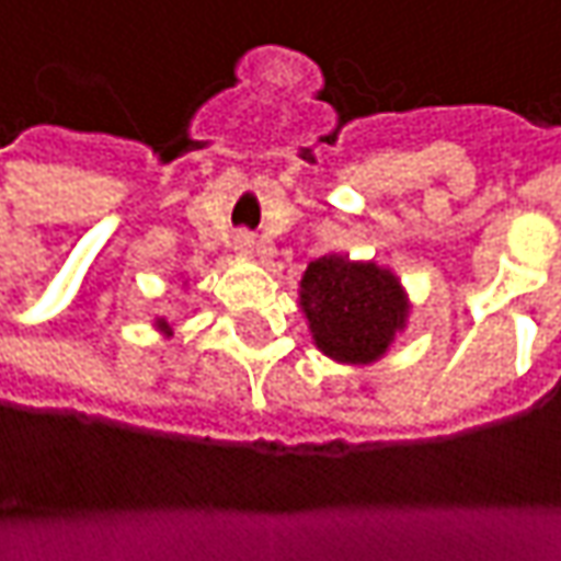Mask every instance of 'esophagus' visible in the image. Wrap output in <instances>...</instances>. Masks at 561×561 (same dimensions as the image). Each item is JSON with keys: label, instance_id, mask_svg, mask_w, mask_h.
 <instances>
[{"label": "esophagus", "instance_id": "1", "mask_svg": "<svg viewBox=\"0 0 561 561\" xmlns=\"http://www.w3.org/2000/svg\"><path fill=\"white\" fill-rule=\"evenodd\" d=\"M232 245H236V251H242V254H251L254 251V236L245 230L236 232V239H232Z\"/></svg>", "mask_w": 561, "mask_h": 561}]
</instances>
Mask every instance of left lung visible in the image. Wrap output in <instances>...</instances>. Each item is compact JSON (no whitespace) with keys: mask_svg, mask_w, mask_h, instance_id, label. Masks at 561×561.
Wrapping results in <instances>:
<instances>
[{"mask_svg":"<svg viewBox=\"0 0 561 561\" xmlns=\"http://www.w3.org/2000/svg\"><path fill=\"white\" fill-rule=\"evenodd\" d=\"M300 307L319 350L337 362H371L387 353L405 322V297L396 276L375 264L319 257L300 279Z\"/></svg>","mask_w":561,"mask_h":561,"instance_id":"8db88e82","label":"left lung"}]
</instances>
